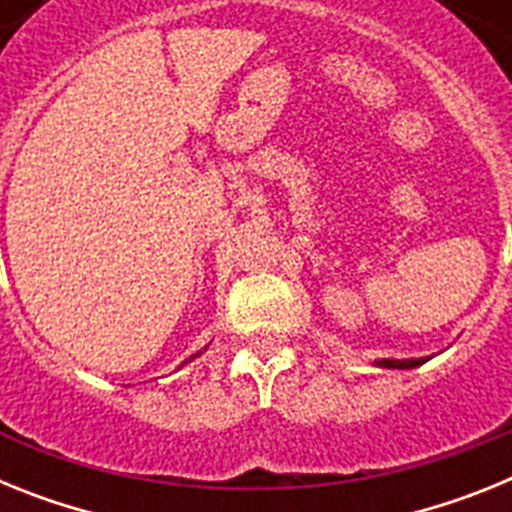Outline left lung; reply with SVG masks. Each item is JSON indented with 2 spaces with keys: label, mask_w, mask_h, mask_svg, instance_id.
I'll return each instance as SVG.
<instances>
[{
  "label": "left lung",
  "mask_w": 512,
  "mask_h": 512,
  "mask_svg": "<svg viewBox=\"0 0 512 512\" xmlns=\"http://www.w3.org/2000/svg\"><path fill=\"white\" fill-rule=\"evenodd\" d=\"M425 364V359H379L377 366L384 369H413V366Z\"/></svg>",
  "instance_id": "left-lung-1"
}]
</instances>
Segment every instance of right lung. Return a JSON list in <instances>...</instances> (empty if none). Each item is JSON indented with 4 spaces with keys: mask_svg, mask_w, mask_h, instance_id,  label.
Instances as JSON below:
<instances>
[{
    "mask_svg": "<svg viewBox=\"0 0 512 512\" xmlns=\"http://www.w3.org/2000/svg\"><path fill=\"white\" fill-rule=\"evenodd\" d=\"M205 351H207V348H205ZM200 354H202V351H197V354H194V356H189V359L184 361V364H189V361H192V359H197V356H200Z\"/></svg>",
    "mask_w": 512,
    "mask_h": 512,
    "instance_id": "obj_1",
    "label": "right lung"
}]
</instances>
